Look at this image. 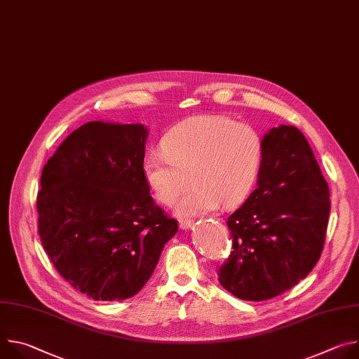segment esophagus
<instances>
[{
	"instance_id": "1",
	"label": "esophagus",
	"mask_w": 359,
	"mask_h": 359,
	"mask_svg": "<svg viewBox=\"0 0 359 359\" xmlns=\"http://www.w3.org/2000/svg\"><path fill=\"white\" fill-rule=\"evenodd\" d=\"M191 224H193V220H190V219H180L179 220V227L182 230H187Z\"/></svg>"
}]
</instances>
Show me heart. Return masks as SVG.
I'll list each match as a JSON object with an SVG mask.
<instances>
[{"label":"heart","mask_w":359,"mask_h":359,"mask_svg":"<svg viewBox=\"0 0 359 359\" xmlns=\"http://www.w3.org/2000/svg\"><path fill=\"white\" fill-rule=\"evenodd\" d=\"M163 151L144 156L143 177L155 198L176 204L180 217L237 206L251 193L263 159V140L247 123L224 115H200L173 126L162 140Z\"/></svg>","instance_id":"b5f03b06"}]
</instances>
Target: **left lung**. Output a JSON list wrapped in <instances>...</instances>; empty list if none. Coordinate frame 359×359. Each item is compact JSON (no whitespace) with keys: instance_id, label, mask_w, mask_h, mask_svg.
<instances>
[{"instance_id":"8db88e82","label":"left lung","mask_w":359,"mask_h":359,"mask_svg":"<svg viewBox=\"0 0 359 359\" xmlns=\"http://www.w3.org/2000/svg\"><path fill=\"white\" fill-rule=\"evenodd\" d=\"M330 189L305 136L280 125L263 137L255 189L229 219L233 250L219 269L233 295L264 301L311 273L324 248Z\"/></svg>"}]
</instances>
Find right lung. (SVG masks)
I'll return each mask as SVG.
<instances>
[{
    "label": "right lung",
    "instance_id": "add662e5",
    "mask_svg": "<svg viewBox=\"0 0 359 359\" xmlns=\"http://www.w3.org/2000/svg\"><path fill=\"white\" fill-rule=\"evenodd\" d=\"M147 128L88 122L42 169L38 233L58 273L93 299L133 297L179 226L143 177Z\"/></svg>",
    "mask_w": 359,
    "mask_h": 359
}]
</instances>
